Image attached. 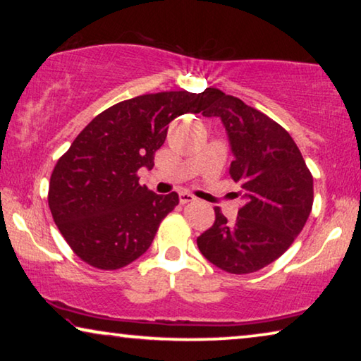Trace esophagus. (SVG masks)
<instances>
[{
  "label": "esophagus",
  "mask_w": 361,
  "mask_h": 361,
  "mask_svg": "<svg viewBox=\"0 0 361 361\" xmlns=\"http://www.w3.org/2000/svg\"><path fill=\"white\" fill-rule=\"evenodd\" d=\"M195 197L189 194V192H180L179 194V202L180 204H189V202H194Z\"/></svg>",
  "instance_id": "34e87169"
}]
</instances>
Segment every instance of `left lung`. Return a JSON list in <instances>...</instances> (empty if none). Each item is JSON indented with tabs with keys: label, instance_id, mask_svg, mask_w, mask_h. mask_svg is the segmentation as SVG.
Listing matches in <instances>:
<instances>
[{
	"label": "left lung",
	"instance_id": "1",
	"mask_svg": "<svg viewBox=\"0 0 361 361\" xmlns=\"http://www.w3.org/2000/svg\"><path fill=\"white\" fill-rule=\"evenodd\" d=\"M204 116H219L228 135L230 176L243 199L235 221L215 209V221L197 238L200 253L231 274L259 271L293 245L314 202V179L283 126L240 98L207 88Z\"/></svg>",
	"mask_w": 361,
	"mask_h": 361
}]
</instances>
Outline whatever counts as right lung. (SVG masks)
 <instances>
[{
	"instance_id": "1",
	"label": "right lung",
	"mask_w": 361,
	"mask_h": 361,
	"mask_svg": "<svg viewBox=\"0 0 361 361\" xmlns=\"http://www.w3.org/2000/svg\"><path fill=\"white\" fill-rule=\"evenodd\" d=\"M205 103L207 90L135 97L106 108L73 140L54 167L47 200L59 231L82 261L111 271L146 253L179 195L140 185L137 171L152 169L169 123L200 113Z\"/></svg>"
}]
</instances>
